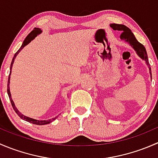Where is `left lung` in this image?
<instances>
[{"label":"left lung","mask_w":158,"mask_h":158,"mask_svg":"<svg viewBox=\"0 0 158 158\" xmlns=\"http://www.w3.org/2000/svg\"><path fill=\"white\" fill-rule=\"evenodd\" d=\"M110 27L114 30H118V31L122 32V33L120 35V39L130 44L131 47L135 50L137 55L141 60H144L146 62L148 68H149V73L151 78V67H150L149 62H148V57L147 52H146L145 47L137 40V39L135 38V35L133 34L131 30L129 29L128 27H127L126 26H125V25L117 24V23H111Z\"/></svg>","instance_id":"8db88e82"}]
</instances>
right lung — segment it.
Segmentation results:
<instances>
[{"label": "right lung", "mask_w": 158, "mask_h": 158, "mask_svg": "<svg viewBox=\"0 0 158 158\" xmlns=\"http://www.w3.org/2000/svg\"><path fill=\"white\" fill-rule=\"evenodd\" d=\"M41 33H42V30L38 29V28H37V29H34L33 30H32V31L30 32L29 34L27 35V36L25 38V40H23V44H22L20 48L18 49V51L16 52L15 55H14V56L13 57L12 62H11V64H10V75H9L8 82H7V94H8V96H9V98H10V100L11 105H12V107H13V109H14V111H15V112L17 113V114H18L19 117H20L21 119H23V120L27 121V122H30V123L34 124V125H47V124L51 123V122H52V121L55 120V119L58 116H57V117H56V118H50V119H49V120L46 121V120H36V119L32 118H29V117H27V116H26V115H24V114H22V113L20 112V111H19V110L17 109V107H16L15 105H14V101H13L12 98H11V94H10V75H11V69H12L13 64H14V59L16 58V56H17V54H18L19 52H20V51H21V49H23V47H25V46L28 45V44H29L31 42L32 40H33L35 39V37H36V36H37L39 34H40Z\"/></svg>", "instance_id": "add662e5"}]
</instances>
